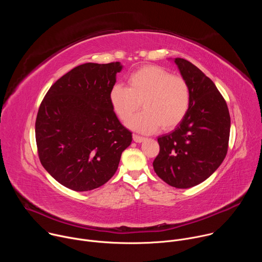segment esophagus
<instances>
[{"label":"esophagus","instance_id":"esophagus-1","mask_svg":"<svg viewBox=\"0 0 262 262\" xmlns=\"http://www.w3.org/2000/svg\"><path fill=\"white\" fill-rule=\"evenodd\" d=\"M133 139H134V141H135L136 143H141V142H143V141L145 140L144 137H141V136H138V135H134V136H133Z\"/></svg>","mask_w":262,"mask_h":262}]
</instances>
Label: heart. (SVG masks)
<instances>
[{
    "mask_svg": "<svg viewBox=\"0 0 262 262\" xmlns=\"http://www.w3.org/2000/svg\"><path fill=\"white\" fill-rule=\"evenodd\" d=\"M128 88L115 84L108 99L117 117L125 121L139 108L126 125L133 130L150 134L161 126L163 130L176 127L184 118L190 105V88L186 81L164 67L146 65L134 71L127 79Z\"/></svg>",
    "mask_w": 262,
    "mask_h": 262,
    "instance_id": "obj_1",
    "label": "heart"
}]
</instances>
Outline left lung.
<instances>
[{"label": "left lung", "instance_id": "8db88e82", "mask_svg": "<svg viewBox=\"0 0 262 262\" xmlns=\"http://www.w3.org/2000/svg\"><path fill=\"white\" fill-rule=\"evenodd\" d=\"M174 62L189 85L190 105L176 128L158 138L154 168L169 185L189 189L207 179L225 159L230 115L214 83L197 66L181 58Z\"/></svg>", "mask_w": 262, "mask_h": 262}]
</instances>
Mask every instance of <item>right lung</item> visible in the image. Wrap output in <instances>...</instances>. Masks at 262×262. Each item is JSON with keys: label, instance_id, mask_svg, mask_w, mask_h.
Wrapping results in <instances>:
<instances>
[{"label": "right lung", "instance_id": "obj_1", "mask_svg": "<svg viewBox=\"0 0 262 262\" xmlns=\"http://www.w3.org/2000/svg\"><path fill=\"white\" fill-rule=\"evenodd\" d=\"M121 69L120 62L79 65L60 78L41 101L35 123L39 160L70 190L91 191L108 181L132 143V133L108 99Z\"/></svg>", "mask_w": 262, "mask_h": 262}]
</instances>
